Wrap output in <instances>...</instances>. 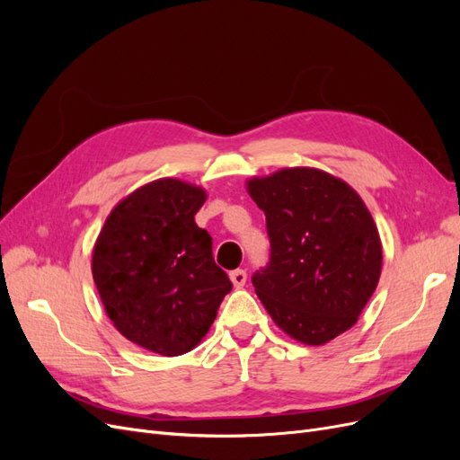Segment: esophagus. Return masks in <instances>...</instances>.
I'll return each mask as SVG.
<instances>
[{
	"mask_svg": "<svg viewBox=\"0 0 460 460\" xmlns=\"http://www.w3.org/2000/svg\"><path fill=\"white\" fill-rule=\"evenodd\" d=\"M230 280H232L234 288H243V286H245V280H247V274H245V270H242V269L232 270V272H230Z\"/></svg>",
	"mask_w": 460,
	"mask_h": 460,
	"instance_id": "obj_1",
	"label": "esophagus"
}]
</instances>
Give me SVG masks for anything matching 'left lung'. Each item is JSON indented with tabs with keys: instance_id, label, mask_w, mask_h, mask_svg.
Instances as JSON below:
<instances>
[{
	"instance_id": "8db88e82",
	"label": "left lung",
	"mask_w": 460,
	"mask_h": 460,
	"mask_svg": "<svg viewBox=\"0 0 460 460\" xmlns=\"http://www.w3.org/2000/svg\"><path fill=\"white\" fill-rule=\"evenodd\" d=\"M267 217L270 261L253 286L276 326L324 345L357 324L382 272V242L358 193L311 166L247 180Z\"/></svg>"
}]
</instances>
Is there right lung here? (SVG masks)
Listing matches in <instances>:
<instances>
[{
    "mask_svg": "<svg viewBox=\"0 0 460 460\" xmlns=\"http://www.w3.org/2000/svg\"><path fill=\"white\" fill-rule=\"evenodd\" d=\"M205 199L184 180H153L115 205L93 245L92 274L111 323L163 357L191 351L232 289L193 218Z\"/></svg>",
    "mask_w": 460,
    "mask_h": 460,
    "instance_id": "1",
    "label": "right lung"
}]
</instances>
